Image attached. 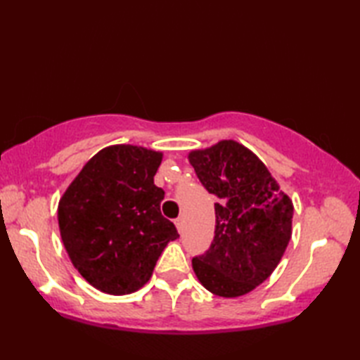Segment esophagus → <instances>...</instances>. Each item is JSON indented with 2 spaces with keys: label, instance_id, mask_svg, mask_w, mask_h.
Masks as SVG:
<instances>
[{
  "label": "esophagus",
  "instance_id": "obj_1",
  "mask_svg": "<svg viewBox=\"0 0 360 360\" xmlns=\"http://www.w3.org/2000/svg\"><path fill=\"white\" fill-rule=\"evenodd\" d=\"M174 226H176V229H178V232L181 233L182 232V227H184V223H182V218L174 219Z\"/></svg>",
  "mask_w": 360,
  "mask_h": 360
}]
</instances>
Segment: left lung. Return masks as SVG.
Instances as JSON below:
<instances>
[{
  "label": "left lung",
  "instance_id": "left-lung-1",
  "mask_svg": "<svg viewBox=\"0 0 360 360\" xmlns=\"http://www.w3.org/2000/svg\"><path fill=\"white\" fill-rule=\"evenodd\" d=\"M196 176L215 202V236L205 254L192 259L201 285L232 298L269 277L292 235L294 205L267 167L236 141H219L188 153Z\"/></svg>",
  "mask_w": 360,
  "mask_h": 360
}]
</instances>
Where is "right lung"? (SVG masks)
<instances>
[{"mask_svg": "<svg viewBox=\"0 0 360 360\" xmlns=\"http://www.w3.org/2000/svg\"><path fill=\"white\" fill-rule=\"evenodd\" d=\"M162 153L111 145L91 158L58 202V227L75 269L111 295L136 292L158 258L179 238L160 213L164 190L155 186Z\"/></svg>", "mask_w": 360, "mask_h": 360, "instance_id": "add662e5", "label": "right lung"}]
</instances>
